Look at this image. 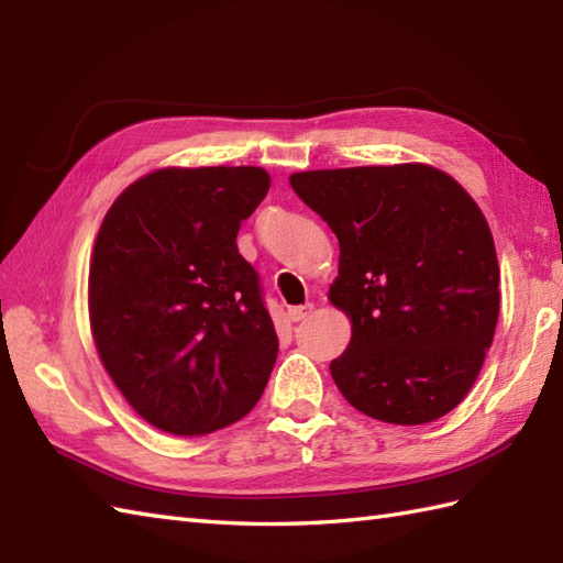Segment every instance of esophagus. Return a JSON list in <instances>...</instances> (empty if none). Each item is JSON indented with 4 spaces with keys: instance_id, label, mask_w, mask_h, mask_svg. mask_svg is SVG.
I'll return each instance as SVG.
<instances>
[{
    "instance_id": "34e87169",
    "label": "esophagus",
    "mask_w": 563,
    "mask_h": 563,
    "mask_svg": "<svg viewBox=\"0 0 563 563\" xmlns=\"http://www.w3.org/2000/svg\"><path fill=\"white\" fill-rule=\"evenodd\" d=\"M312 309H314V305L290 307V309H288V319H290V321H300V319H305L307 314H312Z\"/></svg>"
}]
</instances>
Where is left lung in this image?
<instances>
[{"instance_id": "8db88e82", "label": "left lung", "mask_w": 563, "mask_h": 563, "mask_svg": "<svg viewBox=\"0 0 563 563\" xmlns=\"http://www.w3.org/2000/svg\"><path fill=\"white\" fill-rule=\"evenodd\" d=\"M290 186L339 236L329 300L353 329L329 369L345 401L397 426L450 413L479 377L500 309L479 206L418 162L300 172Z\"/></svg>"}]
</instances>
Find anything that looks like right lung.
I'll return each instance as SVG.
<instances>
[{
  "instance_id": "obj_1",
  "label": "right lung",
  "mask_w": 563,
  "mask_h": 563,
  "mask_svg": "<svg viewBox=\"0 0 563 563\" xmlns=\"http://www.w3.org/2000/svg\"><path fill=\"white\" fill-rule=\"evenodd\" d=\"M268 188L261 166H166L99 227L91 336L125 401L164 433L232 426L266 389L278 336L236 232Z\"/></svg>"
}]
</instances>
